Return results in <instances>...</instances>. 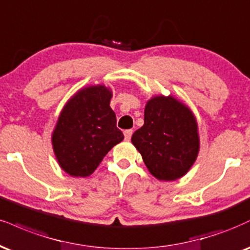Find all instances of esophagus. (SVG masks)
Here are the masks:
<instances>
[{
    "label": "esophagus",
    "mask_w": 250,
    "mask_h": 250,
    "mask_svg": "<svg viewBox=\"0 0 250 250\" xmlns=\"http://www.w3.org/2000/svg\"><path fill=\"white\" fill-rule=\"evenodd\" d=\"M125 141H129L131 138V135H133V129H128V130H125Z\"/></svg>",
    "instance_id": "obj_1"
}]
</instances>
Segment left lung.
Segmentation results:
<instances>
[{
  "instance_id": "8db88e82",
  "label": "left lung",
  "mask_w": 250,
  "mask_h": 250,
  "mask_svg": "<svg viewBox=\"0 0 250 250\" xmlns=\"http://www.w3.org/2000/svg\"><path fill=\"white\" fill-rule=\"evenodd\" d=\"M151 174L178 179L190 170L199 151L197 122L188 107L172 96H155L144 110V125L131 136Z\"/></svg>"
}]
</instances>
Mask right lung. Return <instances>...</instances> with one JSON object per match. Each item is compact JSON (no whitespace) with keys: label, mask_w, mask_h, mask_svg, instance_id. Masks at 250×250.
Here are the masks:
<instances>
[{"label":"right lung","mask_w":250,"mask_h":250,"mask_svg":"<svg viewBox=\"0 0 250 250\" xmlns=\"http://www.w3.org/2000/svg\"><path fill=\"white\" fill-rule=\"evenodd\" d=\"M112 92L91 86L78 92L60 114L52 135L62 169L73 177L93 173L110 149L123 140L110 108Z\"/></svg>","instance_id":"right-lung-1"}]
</instances>
